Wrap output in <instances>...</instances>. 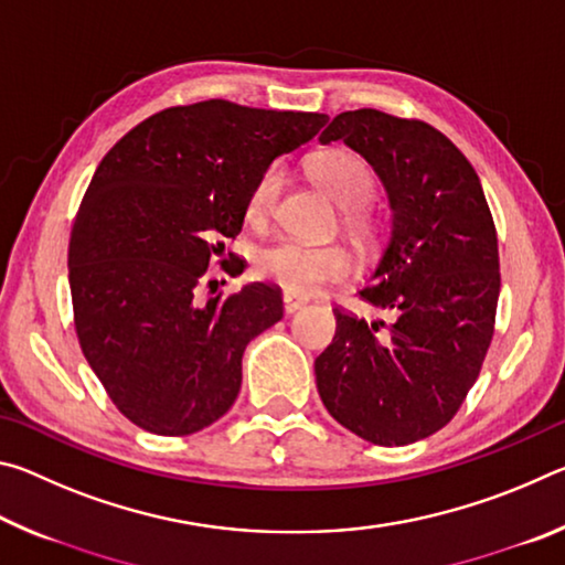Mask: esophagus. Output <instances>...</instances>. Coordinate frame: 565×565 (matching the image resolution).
<instances>
[{
	"label": "esophagus",
	"mask_w": 565,
	"mask_h": 565,
	"mask_svg": "<svg viewBox=\"0 0 565 565\" xmlns=\"http://www.w3.org/2000/svg\"><path fill=\"white\" fill-rule=\"evenodd\" d=\"M303 299H299V296H291V294H284V311L286 313H294V311H299V309H303Z\"/></svg>",
	"instance_id": "1"
}]
</instances>
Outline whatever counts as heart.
<instances>
[{
	"mask_svg": "<svg viewBox=\"0 0 565 565\" xmlns=\"http://www.w3.org/2000/svg\"><path fill=\"white\" fill-rule=\"evenodd\" d=\"M309 177L317 181L321 191L333 204L347 209L349 228L363 232L366 228V214L361 206H366L374 199V174L361 157L351 151H323L309 161ZM281 186V169L269 167L256 179V184L248 194L246 216L248 222L259 224L271 214L276 194ZM351 262L349 254L337 244H303L294 238H281L271 246H264L254 259V271L262 279L281 286L291 296H311L321 291L327 284L341 281L349 274Z\"/></svg>",
	"mask_w": 565,
	"mask_h": 565,
	"instance_id": "heart-1",
	"label": "heart"
}]
</instances>
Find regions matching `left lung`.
I'll use <instances>...</instances> for the list:
<instances>
[{
    "mask_svg": "<svg viewBox=\"0 0 565 565\" xmlns=\"http://www.w3.org/2000/svg\"><path fill=\"white\" fill-rule=\"evenodd\" d=\"M339 139L384 181L394 222L359 291L384 319L333 309L317 388L351 434L406 446L444 428L481 374L501 291L499 238L471 161L431 124L356 109L319 137Z\"/></svg>",
    "mask_w": 565,
    "mask_h": 565,
    "instance_id": "8db88e82",
    "label": "left lung"
}]
</instances>
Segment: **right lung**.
I'll return each instance as SVG.
<instances>
[{"instance_id":"right-lung-1","label":"right lung","mask_w":565,"mask_h":565,"mask_svg":"<svg viewBox=\"0 0 565 565\" xmlns=\"http://www.w3.org/2000/svg\"><path fill=\"white\" fill-rule=\"evenodd\" d=\"M327 121L209 99L145 119L102 159L70 238L74 329L131 424L189 436L232 408L246 343L284 317L281 294L259 281L209 301L199 291L242 232L256 179Z\"/></svg>"}]
</instances>
